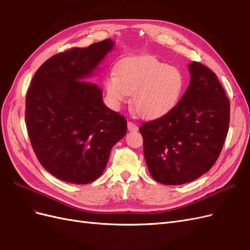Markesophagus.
I'll list each match as a JSON object with an SVG mask.
<instances>
[{
	"label": "esophagus",
	"mask_w": 250,
	"mask_h": 250,
	"mask_svg": "<svg viewBox=\"0 0 250 250\" xmlns=\"http://www.w3.org/2000/svg\"><path fill=\"white\" fill-rule=\"evenodd\" d=\"M127 128H128V130H129V131H137L139 129V127L135 125L134 123H132V122H128L127 123Z\"/></svg>",
	"instance_id": "obj_1"
}]
</instances>
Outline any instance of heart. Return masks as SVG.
Listing matches in <instances>:
<instances>
[{
	"instance_id": "obj_1",
	"label": "heart",
	"mask_w": 250,
	"mask_h": 250,
	"mask_svg": "<svg viewBox=\"0 0 250 250\" xmlns=\"http://www.w3.org/2000/svg\"><path fill=\"white\" fill-rule=\"evenodd\" d=\"M115 75L105 81L111 107L119 108L132 94V106L145 119L168 113L175 107L185 87L184 76L177 67L152 56L121 60Z\"/></svg>"
}]
</instances>
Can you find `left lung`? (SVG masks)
<instances>
[{"label":"left lung","instance_id":"8db88e82","mask_svg":"<svg viewBox=\"0 0 250 250\" xmlns=\"http://www.w3.org/2000/svg\"><path fill=\"white\" fill-rule=\"evenodd\" d=\"M188 67L190 85L176 106L140 127L147 167L163 185L187 184L207 173L229 132L230 104L216 74L197 62Z\"/></svg>","mask_w":250,"mask_h":250}]
</instances>
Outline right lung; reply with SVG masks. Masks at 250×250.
<instances>
[{
    "mask_svg": "<svg viewBox=\"0 0 250 250\" xmlns=\"http://www.w3.org/2000/svg\"><path fill=\"white\" fill-rule=\"evenodd\" d=\"M113 44L108 39L52 56L27 92L26 125L37 160L66 183L96 180L126 134V119L103 103L102 89L89 80Z\"/></svg>",
    "mask_w": 250,
    "mask_h": 250,
    "instance_id": "obj_1",
    "label": "right lung"
}]
</instances>
